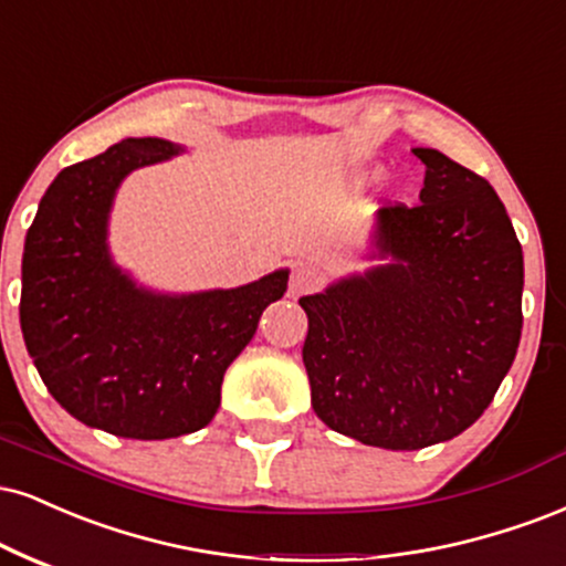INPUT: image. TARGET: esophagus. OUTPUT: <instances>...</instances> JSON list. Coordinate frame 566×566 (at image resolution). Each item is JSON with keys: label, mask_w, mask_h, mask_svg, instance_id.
Segmentation results:
<instances>
[{"label": "esophagus", "mask_w": 566, "mask_h": 566, "mask_svg": "<svg viewBox=\"0 0 566 566\" xmlns=\"http://www.w3.org/2000/svg\"><path fill=\"white\" fill-rule=\"evenodd\" d=\"M322 282V271L313 263H295L290 271V295H303L318 287Z\"/></svg>", "instance_id": "34e87169"}]
</instances>
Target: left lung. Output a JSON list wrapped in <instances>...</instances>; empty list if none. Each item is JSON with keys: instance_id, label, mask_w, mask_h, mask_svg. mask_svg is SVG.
<instances>
[{"instance_id": "1", "label": "left lung", "mask_w": 566, "mask_h": 566, "mask_svg": "<svg viewBox=\"0 0 566 566\" xmlns=\"http://www.w3.org/2000/svg\"><path fill=\"white\" fill-rule=\"evenodd\" d=\"M417 206L379 210L392 263L301 297L311 403L329 430L390 451L451 440L482 417L522 337V244L480 174L417 147Z\"/></svg>"}]
</instances>
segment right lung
Instances as JSON below:
<instances>
[{"mask_svg": "<svg viewBox=\"0 0 566 566\" xmlns=\"http://www.w3.org/2000/svg\"><path fill=\"white\" fill-rule=\"evenodd\" d=\"M166 139H124L50 184L23 250L20 329L39 377L71 417L118 438L197 432L221 382L287 292V271L237 290L153 295L111 263L107 210L134 168L171 158Z\"/></svg>", "mask_w": 566, "mask_h": 566, "instance_id": "obj_1", "label": "right lung"}]
</instances>
